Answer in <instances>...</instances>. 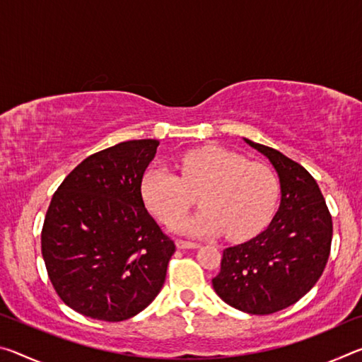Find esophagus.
I'll use <instances>...</instances> for the list:
<instances>
[{"instance_id":"esophagus-1","label":"esophagus","mask_w":362,"mask_h":362,"mask_svg":"<svg viewBox=\"0 0 362 362\" xmlns=\"http://www.w3.org/2000/svg\"><path fill=\"white\" fill-rule=\"evenodd\" d=\"M175 246L179 249H198L201 244L199 243H193V241H185V240H177Z\"/></svg>"}]
</instances>
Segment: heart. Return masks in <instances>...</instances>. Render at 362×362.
I'll list each match as a JSON object with an SVG mask.
<instances>
[{"mask_svg":"<svg viewBox=\"0 0 362 362\" xmlns=\"http://www.w3.org/2000/svg\"><path fill=\"white\" fill-rule=\"evenodd\" d=\"M179 175L168 168H150L140 182L148 211L170 230L189 236H216L225 231L233 241L259 233L276 211L279 183L262 163L218 146L189 150L175 159ZM200 196L204 211L179 221Z\"/></svg>","mask_w":362,"mask_h":362,"instance_id":"b5f03b06","label":"heart"}]
</instances>
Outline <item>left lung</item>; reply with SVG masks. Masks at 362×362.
Wrapping results in <instances>:
<instances>
[{
	"instance_id": "obj_1",
	"label": "left lung",
	"mask_w": 362,
	"mask_h": 362,
	"mask_svg": "<svg viewBox=\"0 0 362 362\" xmlns=\"http://www.w3.org/2000/svg\"><path fill=\"white\" fill-rule=\"evenodd\" d=\"M273 164L279 177L276 216L252 240L226 247L214 291L249 315H272L298 302L326 268L332 217L311 174L278 150L244 139Z\"/></svg>"
}]
</instances>
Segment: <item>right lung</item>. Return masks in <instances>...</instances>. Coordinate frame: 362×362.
<instances>
[{
	"mask_svg": "<svg viewBox=\"0 0 362 362\" xmlns=\"http://www.w3.org/2000/svg\"><path fill=\"white\" fill-rule=\"evenodd\" d=\"M158 145L155 139L127 140L94 153L52 196L42 259L57 296L79 315L129 320L161 291L175 244L140 193Z\"/></svg>",
	"mask_w": 362,
	"mask_h": 362,
	"instance_id": "1",
	"label": "right lung"
}]
</instances>
